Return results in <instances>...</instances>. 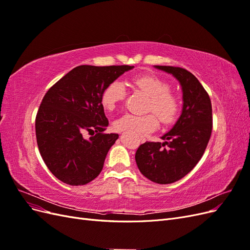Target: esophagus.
I'll list each match as a JSON object with an SVG mask.
<instances>
[{
    "label": "esophagus",
    "instance_id": "1",
    "mask_svg": "<svg viewBox=\"0 0 250 250\" xmlns=\"http://www.w3.org/2000/svg\"><path fill=\"white\" fill-rule=\"evenodd\" d=\"M140 141H141V143H145V141H146V140H145V139H141Z\"/></svg>",
    "mask_w": 250,
    "mask_h": 250
}]
</instances>
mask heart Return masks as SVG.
Segmentation results:
<instances>
[{
  "mask_svg": "<svg viewBox=\"0 0 250 250\" xmlns=\"http://www.w3.org/2000/svg\"><path fill=\"white\" fill-rule=\"evenodd\" d=\"M133 83L150 97L148 109L156 113L164 124H170L176 119L179 103L176 98L170 93L171 87L167 82L151 75H142L135 77ZM125 96L126 88L123 83L119 80L112 81L103 90L101 103L104 108L111 110L124 100ZM156 115L155 113H147V115L125 113L115 121L113 126L119 131L130 130L145 135L157 128L160 122Z\"/></svg>",
  "mask_w": 250,
  "mask_h": 250,
  "instance_id": "1",
  "label": "heart"
}]
</instances>
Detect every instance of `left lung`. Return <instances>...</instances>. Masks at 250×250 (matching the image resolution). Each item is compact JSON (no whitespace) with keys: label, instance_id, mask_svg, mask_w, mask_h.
I'll use <instances>...</instances> for the list:
<instances>
[{"label":"left lung","instance_id":"obj_1","mask_svg":"<svg viewBox=\"0 0 250 250\" xmlns=\"http://www.w3.org/2000/svg\"><path fill=\"white\" fill-rule=\"evenodd\" d=\"M175 77L183 90V110L161 142L142 144L135 162L144 176L161 185L185 177L200 161L213 128L211 103L207 90L192 73L183 67L154 65Z\"/></svg>","mask_w":250,"mask_h":250}]
</instances>
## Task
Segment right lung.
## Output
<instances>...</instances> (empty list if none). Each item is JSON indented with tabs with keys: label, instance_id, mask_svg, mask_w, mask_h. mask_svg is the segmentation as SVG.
Returning a JSON list of instances; mask_svg holds the SVG:
<instances>
[{
	"label": "right lung",
	"instance_id": "1",
	"mask_svg": "<svg viewBox=\"0 0 250 250\" xmlns=\"http://www.w3.org/2000/svg\"><path fill=\"white\" fill-rule=\"evenodd\" d=\"M130 65H79L58 80L44 95L37 111V146L53 175L70 186L86 185L103 169L118 133L108 126L101 96L109 83ZM91 137L85 139V133Z\"/></svg>",
	"mask_w": 250,
	"mask_h": 250
}]
</instances>
